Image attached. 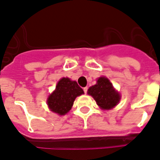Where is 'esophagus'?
<instances>
[{
  "instance_id": "esophagus-1",
  "label": "esophagus",
  "mask_w": 160,
  "mask_h": 160,
  "mask_svg": "<svg viewBox=\"0 0 160 160\" xmlns=\"http://www.w3.org/2000/svg\"><path fill=\"white\" fill-rule=\"evenodd\" d=\"M84 92H85V93H86V92H87V90H88V88H87V87H84Z\"/></svg>"
}]
</instances>
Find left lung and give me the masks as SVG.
<instances>
[{
    "label": "left lung",
    "instance_id": "1",
    "mask_svg": "<svg viewBox=\"0 0 160 160\" xmlns=\"http://www.w3.org/2000/svg\"><path fill=\"white\" fill-rule=\"evenodd\" d=\"M87 93L94 98L102 109H111L120 100V94L113 88L109 80L103 76L98 78L97 84L91 86Z\"/></svg>",
    "mask_w": 160,
    "mask_h": 160
}]
</instances>
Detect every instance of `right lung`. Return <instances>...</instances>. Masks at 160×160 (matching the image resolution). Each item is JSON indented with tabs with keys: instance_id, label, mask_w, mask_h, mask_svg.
Instances as JSON below:
<instances>
[{
	"instance_id": "1",
	"label": "right lung",
	"mask_w": 160,
	"mask_h": 160,
	"mask_svg": "<svg viewBox=\"0 0 160 160\" xmlns=\"http://www.w3.org/2000/svg\"><path fill=\"white\" fill-rule=\"evenodd\" d=\"M84 94V91L76 81L62 78L55 91L47 98V105L51 111L59 115H64L71 109L75 98Z\"/></svg>"
}]
</instances>
